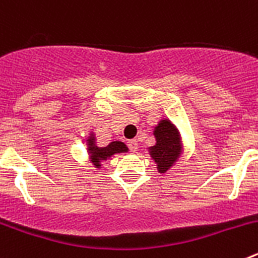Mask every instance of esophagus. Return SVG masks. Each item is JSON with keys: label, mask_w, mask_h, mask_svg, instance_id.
Here are the masks:
<instances>
[{"label": "esophagus", "mask_w": 258, "mask_h": 258, "mask_svg": "<svg viewBox=\"0 0 258 258\" xmlns=\"http://www.w3.org/2000/svg\"><path fill=\"white\" fill-rule=\"evenodd\" d=\"M127 146H129V149H131L132 152H136L138 150V142L136 140H132L127 142Z\"/></svg>", "instance_id": "1"}]
</instances>
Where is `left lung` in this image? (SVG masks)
<instances>
[{"label":"left lung","instance_id":"8db88e82","mask_svg":"<svg viewBox=\"0 0 258 258\" xmlns=\"http://www.w3.org/2000/svg\"><path fill=\"white\" fill-rule=\"evenodd\" d=\"M155 145L147 149L159 173H166L183 155V142L178 127L169 118H161L154 127Z\"/></svg>","mask_w":258,"mask_h":258}]
</instances>
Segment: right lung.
<instances>
[{
	"label": "right lung",
	"instance_id": "1",
	"mask_svg": "<svg viewBox=\"0 0 258 258\" xmlns=\"http://www.w3.org/2000/svg\"><path fill=\"white\" fill-rule=\"evenodd\" d=\"M86 150H88L89 161L94 165V168L101 169L102 163L107 161L109 157H112L116 154H125L129 151L127 146L121 141H113L104 147H99L97 145L94 132H90L86 138Z\"/></svg>",
	"mask_w": 258,
	"mask_h": 258
}]
</instances>
